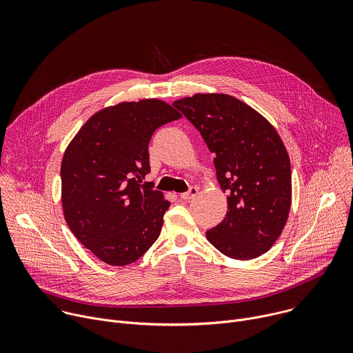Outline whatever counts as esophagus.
<instances>
[{
	"label": "esophagus",
	"instance_id": "34e87169",
	"mask_svg": "<svg viewBox=\"0 0 353 353\" xmlns=\"http://www.w3.org/2000/svg\"><path fill=\"white\" fill-rule=\"evenodd\" d=\"M196 192H198L196 187H190V190H188L187 192H183V194H180V198H181V199H184V201H188V199L194 198V196L196 195Z\"/></svg>",
	"mask_w": 353,
	"mask_h": 353
}]
</instances>
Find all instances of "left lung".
<instances>
[{"label":"left lung","mask_w":353,"mask_h":353,"mask_svg":"<svg viewBox=\"0 0 353 353\" xmlns=\"http://www.w3.org/2000/svg\"><path fill=\"white\" fill-rule=\"evenodd\" d=\"M215 154L216 177L228 192L223 221L205 234L222 254L253 260L274 245L290 211L288 150L274 125L225 93H196L173 103Z\"/></svg>","instance_id":"left-lung-1"}]
</instances>
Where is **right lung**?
Masks as SVG:
<instances>
[{
  "mask_svg": "<svg viewBox=\"0 0 353 353\" xmlns=\"http://www.w3.org/2000/svg\"><path fill=\"white\" fill-rule=\"evenodd\" d=\"M181 114L159 99L123 102L94 113L61 162V203L74 236L109 265L142 257L161 234L170 207L142 183L152 134Z\"/></svg>",
  "mask_w": 353,
  "mask_h": 353,
  "instance_id": "add662e5",
  "label": "right lung"
}]
</instances>
